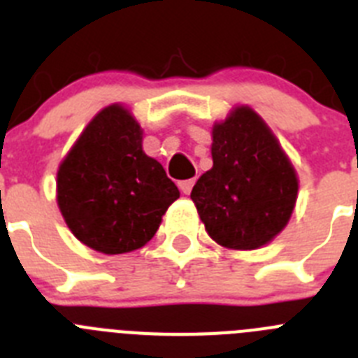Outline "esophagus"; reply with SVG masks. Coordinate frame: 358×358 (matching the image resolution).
<instances>
[{
  "mask_svg": "<svg viewBox=\"0 0 358 358\" xmlns=\"http://www.w3.org/2000/svg\"><path fill=\"white\" fill-rule=\"evenodd\" d=\"M192 185H194V178H191V180H182V182H178L180 191H182L183 194H191Z\"/></svg>",
  "mask_w": 358,
  "mask_h": 358,
  "instance_id": "34e87169",
  "label": "esophagus"
}]
</instances>
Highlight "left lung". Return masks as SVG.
Returning <instances> with one entry per match:
<instances>
[{"label":"left lung","instance_id":"8db88e82","mask_svg":"<svg viewBox=\"0 0 358 358\" xmlns=\"http://www.w3.org/2000/svg\"><path fill=\"white\" fill-rule=\"evenodd\" d=\"M212 169L191 199L212 239L228 250H257L287 227L298 175L271 128L248 105L212 127Z\"/></svg>","mask_w":358,"mask_h":358}]
</instances>
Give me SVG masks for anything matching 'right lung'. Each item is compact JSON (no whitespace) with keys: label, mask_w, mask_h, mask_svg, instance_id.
Wrapping results in <instances>:
<instances>
[{"label":"right lung","mask_w":358,"mask_h":358,"mask_svg":"<svg viewBox=\"0 0 358 358\" xmlns=\"http://www.w3.org/2000/svg\"><path fill=\"white\" fill-rule=\"evenodd\" d=\"M178 198L162 164L144 153L141 124L117 103L92 117L57 173L67 228L105 255L143 248Z\"/></svg>","instance_id":"obj_1"}]
</instances>
